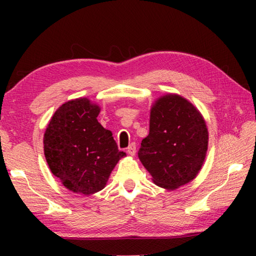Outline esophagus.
<instances>
[{"instance_id": "obj_1", "label": "esophagus", "mask_w": 256, "mask_h": 256, "mask_svg": "<svg viewBox=\"0 0 256 256\" xmlns=\"http://www.w3.org/2000/svg\"><path fill=\"white\" fill-rule=\"evenodd\" d=\"M126 151H128V154L130 156H134V154H136V144H130Z\"/></svg>"}]
</instances>
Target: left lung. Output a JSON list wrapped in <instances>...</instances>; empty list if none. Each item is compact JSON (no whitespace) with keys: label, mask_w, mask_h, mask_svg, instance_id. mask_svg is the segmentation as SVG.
<instances>
[{"label":"left lung","mask_w":256,"mask_h":256,"mask_svg":"<svg viewBox=\"0 0 256 256\" xmlns=\"http://www.w3.org/2000/svg\"><path fill=\"white\" fill-rule=\"evenodd\" d=\"M208 140L201 112L188 99L168 94L151 107L149 134L142 140L138 156L156 185L176 190L198 174Z\"/></svg>","instance_id":"1"}]
</instances>
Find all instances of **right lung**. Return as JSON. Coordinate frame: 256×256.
<instances>
[{"label":"right lung","instance_id":"obj_1","mask_svg":"<svg viewBox=\"0 0 256 256\" xmlns=\"http://www.w3.org/2000/svg\"><path fill=\"white\" fill-rule=\"evenodd\" d=\"M100 107L78 98L58 108L44 134L50 172L68 190L90 196L102 190L120 158L110 131L97 120Z\"/></svg>","mask_w":256,"mask_h":256}]
</instances>
